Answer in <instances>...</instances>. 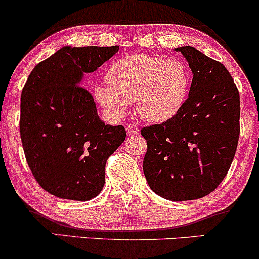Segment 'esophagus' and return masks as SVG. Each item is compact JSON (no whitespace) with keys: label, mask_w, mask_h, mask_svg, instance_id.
<instances>
[{"label":"esophagus","mask_w":259,"mask_h":259,"mask_svg":"<svg viewBox=\"0 0 259 259\" xmlns=\"http://www.w3.org/2000/svg\"><path fill=\"white\" fill-rule=\"evenodd\" d=\"M126 129V133L129 134V135H134V134H138L139 133V127L136 125H134V124H127L125 126Z\"/></svg>","instance_id":"1"}]
</instances>
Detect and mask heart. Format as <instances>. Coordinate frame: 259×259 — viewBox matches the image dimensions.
Wrapping results in <instances>:
<instances>
[{"mask_svg":"<svg viewBox=\"0 0 259 259\" xmlns=\"http://www.w3.org/2000/svg\"><path fill=\"white\" fill-rule=\"evenodd\" d=\"M109 85H97L95 95L109 113L124 115L130 102L151 123H164L179 113L189 91L190 76L183 62L151 55H129L107 70Z\"/></svg>","mask_w":259,"mask_h":259,"instance_id":"1","label":"heart"}]
</instances>
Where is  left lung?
Here are the masks:
<instances>
[{
    "label": "left lung",
    "mask_w": 259,
    "mask_h": 259,
    "mask_svg": "<svg viewBox=\"0 0 259 259\" xmlns=\"http://www.w3.org/2000/svg\"><path fill=\"white\" fill-rule=\"evenodd\" d=\"M175 50L189 62L192 84L175 117L141 129L144 173L157 195L189 201L214 191L228 174L240 136V94L221 62L191 46Z\"/></svg>",
    "instance_id": "obj_1"
}]
</instances>
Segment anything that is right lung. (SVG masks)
I'll use <instances>...</instances> for the list:
<instances>
[{
	"instance_id": "1",
	"label": "right lung",
	"mask_w": 259,
	"mask_h": 259,
	"mask_svg": "<svg viewBox=\"0 0 259 259\" xmlns=\"http://www.w3.org/2000/svg\"><path fill=\"white\" fill-rule=\"evenodd\" d=\"M119 46H64L35 65L20 96V139L29 168L56 197L88 201L105 185L106 162L125 140L105 125L92 95L79 85Z\"/></svg>"
}]
</instances>
